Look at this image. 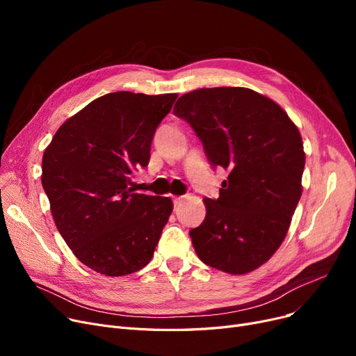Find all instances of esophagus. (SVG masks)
Masks as SVG:
<instances>
[{"label":"esophagus","mask_w":356,"mask_h":356,"mask_svg":"<svg viewBox=\"0 0 356 356\" xmlns=\"http://www.w3.org/2000/svg\"><path fill=\"white\" fill-rule=\"evenodd\" d=\"M173 202H175V207H179V204L183 202V196H173Z\"/></svg>","instance_id":"34e87169"}]
</instances>
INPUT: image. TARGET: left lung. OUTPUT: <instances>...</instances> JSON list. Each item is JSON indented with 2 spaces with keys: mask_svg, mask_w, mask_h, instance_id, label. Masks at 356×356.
<instances>
[{
  "mask_svg": "<svg viewBox=\"0 0 356 356\" xmlns=\"http://www.w3.org/2000/svg\"><path fill=\"white\" fill-rule=\"evenodd\" d=\"M175 114L192 125L211 163L229 172L191 231L197 257L234 275L257 270L283 244L303 192L300 131L277 102L239 86L184 93Z\"/></svg>",
  "mask_w": 356,
  "mask_h": 356,
  "instance_id": "left-lung-1",
  "label": "left lung"
}]
</instances>
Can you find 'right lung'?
<instances>
[{"mask_svg": "<svg viewBox=\"0 0 356 356\" xmlns=\"http://www.w3.org/2000/svg\"><path fill=\"white\" fill-rule=\"evenodd\" d=\"M177 93L112 92L67 118L46 147L42 184L60 235L82 264L109 277L145 267L173 212L170 197L133 193Z\"/></svg>", "mask_w": 356, "mask_h": 356, "instance_id": "right-lung-1", "label": "right lung"}]
</instances>
